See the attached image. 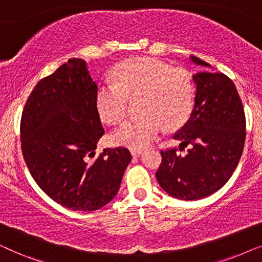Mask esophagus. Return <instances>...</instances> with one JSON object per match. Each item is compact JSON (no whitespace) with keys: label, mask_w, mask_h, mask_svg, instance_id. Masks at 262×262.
Here are the masks:
<instances>
[{"label":"esophagus","mask_w":262,"mask_h":262,"mask_svg":"<svg viewBox=\"0 0 262 262\" xmlns=\"http://www.w3.org/2000/svg\"><path fill=\"white\" fill-rule=\"evenodd\" d=\"M142 152H143V150H142V149H131V155L134 156V157H138V156H141V155H142Z\"/></svg>","instance_id":"1"}]
</instances>
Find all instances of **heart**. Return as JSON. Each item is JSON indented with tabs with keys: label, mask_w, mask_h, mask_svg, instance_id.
Wrapping results in <instances>:
<instances>
[{
	"label": "heart",
	"mask_w": 262,
	"mask_h": 262,
	"mask_svg": "<svg viewBox=\"0 0 262 262\" xmlns=\"http://www.w3.org/2000/svg\"><path fill=\"white\" fill-rule=\"evenodd\" d=\"M116 82L96 89V108L100 118L116 124L126 116L130 98L141 95V116L128 118L113 131L114 144L143 149L159 138L166 125L184 123L192 110L194 85L187 71L170 69L161 60L137 57L124 60L114 71Z\"/></svg>",
	"instance_id": "heart-1"
}]
</instances>
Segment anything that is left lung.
<instances>
[{
	"instance_id": "1",
	"label": "left lung",
	"mask_w": 262,
	"mask_h": 262,
	"mask_svg": "<svg viewBox=\"0 0 262 262\" xmlns=\"http://www.w3.org/2000/svg\"><path fill=\"white\" fill-rule=\"evenodd\" d=\"M189 59L212 68L196 57ZM193 110L174 135L189 149L186 155L177 149L161 152L156 173L161 188L181 200L205 198L223 187L237 167L246 139L245 111L234 82L224 74L206 70L193 75Z\"/></svg>"
}]
</instances>
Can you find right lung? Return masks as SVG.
I'll return each instance as SVG.
<instances>
[{"instance_id":"right-lung-1","label":"right lung","mask_w":262,"mask_h":262,"mask_svg":"<svg viewBox=\"0 0 262 262\" xmlns=\"http://www.w3.org/2000/svg\"><path fill=\"white\" fill-rule=\"evenodd\" d=\"M96 89L87 62L69 59L38 82L21 118V149L32 177L50 198L75 211L107 205L132 159L119 146L91 160L105 132Z\"/></svg>"}]
</instances>
